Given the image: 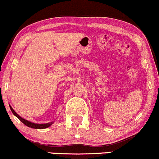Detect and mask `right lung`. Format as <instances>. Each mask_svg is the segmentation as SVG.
<instances>
[{
  "label": "right lung",
  "instance_id": "obj_1",
  "mask_svg": "<svg viewBox=\"0 0 159 159\" xmlns=\"http://www.w3.org/2000/svg\"><path fill=\"white\" fill-rule=\"evenodd\" d=\"M9 108H10L11 111H12V112L13 113V115H15V116H16L18 117L19 120L21 121L22 123L24 125H26V126H28V127H30V128H33V129H45V128H48L49 127L50 125L53 124V122H50V123H48V124H34V123H32L30 121H28L27 120H25V119L22 118L21 117H20L19 115L17 114L16 111L13 110V109L12 107H11L10 106H9Z\"/></svg>",
  "mask_w": 159,
  "mask_h": 159
}]
</instances>
